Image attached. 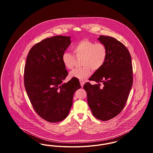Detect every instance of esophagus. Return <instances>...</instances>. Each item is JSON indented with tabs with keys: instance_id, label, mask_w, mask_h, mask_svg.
Wrapping results in <instances>:
<instances>
[{
	"instance_id": "34e87169",
	"label": "esophagus",
	"mask_w": 153,
	"mask_h": 153,
	"mask_svg": "<svg viewBox=\"0 0 153 153\" xmlns=\"http://www.w3.org/2000/svg\"><path fill=\"white\" fill-rule=\"evenodd\" d=\"M80 85L81 86V87H83L84 84H85V81H82V80H81L80 81Z\"/></svg>"
}]
</instances>
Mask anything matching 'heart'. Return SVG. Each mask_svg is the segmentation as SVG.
<instances>
[{"instance_id": "1", "label": "heart", "mask_w": 153, "mask_h": 153, "mask_svg": "<svg viewBox=\"0 0 153 153\" xmlns=\"http://www.w3.org/2000/svg\"><path fill=\"white\" fill-rule=\"evenodd\" d=\"M73 52L77 58H81V64L83 66L76 69L70 73V76L79 80H83L89 77L94 71L100 69L104 64L107 57L108 50L102 43L89 39H82L75 44ZM62 61L66 69H72L74 66L76 58L72 53L65 51L62 54Z\"/></svg>"}]
</instances>
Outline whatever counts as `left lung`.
I'll return each instance as SVG.
<instances>
[{
	"instance_id": "1",
	"label": "left lung",
	"mask_w": 153,
	"mask_h": 153,
	"mask_svg": "<svg viewBox=\"0 0 153 153\" xmlns=\"http://www.w3.org/2000/svg\"><path fill=\"white\" fill-rule=\"evenodd\" d=\"M98 39L106 46L107 57L102 68L89 79L98 84L86 82L84 89L94 116L107 121L119 114L124 107L132 85V65L130 52L122 42L105 36ZM100 82L104 85L102 89Z\"/></svg>"
}]
</instances>
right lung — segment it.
I'll return each mask as SVG.
<instances>
[{"label":"right lung","mask_w":153,"mask_h":153,"mask_svg":"<svg viewBox=\"0 0 153 153\" xmlns=\"http://www.w3.org/2000/svg\"><path fill=\"white\" fill-rule=\"evenodd\" d=\"M71 44V36L46 38L31 48L26 59L24 84L27 94L37 114L49 122L65 119L73 95L81 88L76 78L62 84L68 72L62 54Z\"/></svg>","instance_id":"obj_1"}]
</instances>
